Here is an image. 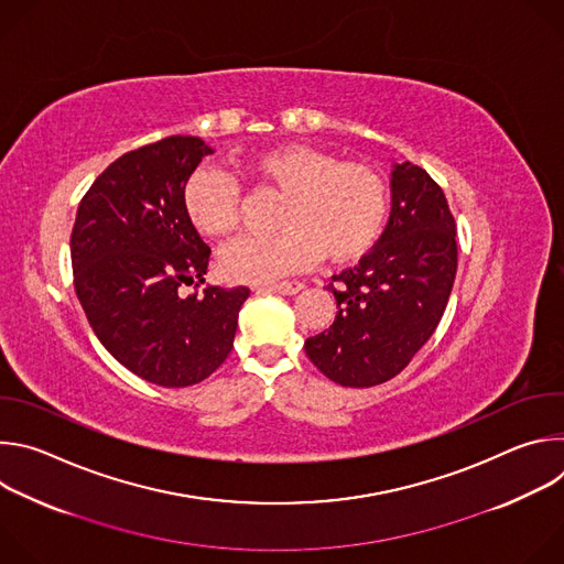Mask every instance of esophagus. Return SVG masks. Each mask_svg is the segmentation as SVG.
Here are the masks:
<instances>
[{"label": "esophagus", "mask_w": 564, "mask_h": 564, "mask_svg": "<svg viewBox=\"0 0 564 564\" xmlns=\"http://www.w3.org/2000/svg\"><path fill=\"white\" fill-rule=\"evenodd\" d=\"M301 290H303V283L299 281H283V283H270L259 288V292H279V294H296Z\"/></svg>", "instance_id": "34e87169"}]
</instances>
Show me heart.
Segmentation results:
<instances>
[{
  "mask_svg": "<svg viewBox=\"0 0 564 564\" xmlns=\"http://www.w3.org/2000/svg\"><path fill=\"white\" fill-rule=\"evenodd\" d=\"M261 185L283 192L268 236H240L220 252V270L238 283H272L312 265L361 254L377 238L386 212L383 178L364 165L339 163L333 153L290 144L268 151L246 167ZM189 223L207 236L234 227L238 185L223 170L203 165L185 183Z\"/></svg>",
  "mask_w": 564,
  "mask_h": 564,
  "instance_id": "1",
  "label": "heart"
}]
</instances>
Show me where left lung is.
Returning <instances> with one entry per match:
<instances>
[{"label":"left lung","instance_id":"left-lung-1","mask_svg":"<svg viewBox=\"0 0 564 564\" xmlns=\"http://www.w3.org/2000/svg\"><path fill=\"white\" fill-rule=\"evenodd\" d=\"M392 207L377 246L333 276L335 324L305 341L328 379L370 388L404 370L446 310L455 272V220L442 187L417 165H392Z\"/></svg>","mask_w":564,"mask_h":564}]
</instances>
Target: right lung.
Segmentation results:
<instances>
[{
	"label": "right lung",
	"instance_id": "obj_1",
	"mask_svg": "<svg viewBox=\"0 0 564 564\" xmlns=\"http://www.w3.org/2000/svg\"><path fill=\"white\" fill-rule=\"evenodd\" d=\"M214 153L196 135H170L120 155L79 200L70 231L75 294L100 344L138 377L185 388L231 352L250 290L205 283L209 246L183 205L187 178Z\"/></svg>",
	"mask_w": 564,
	"mask_h": 564
}]
</instances>
